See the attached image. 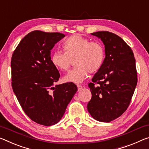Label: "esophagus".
I'll return each instance as SVG.
<instances>
[{
  "instance_id": "esophagus-1",
  "label": "esophagus",
  "mask_w": 149,
  "mask_h": 149,
  "mask_svg": "<svg viewBox=\"0 0 149 149\" xmlns=\"http://www.w3.org/2000/svg\"><path fill=\"white\" fill-rule=\"evenodd\" d=\"M77 89H78V91H80L81 89H82V88H83V86H81V85H77Z\"/></svg>"
}]
</instances>
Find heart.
<instances>
[{"mask_svg":"<svg viewBox=\"0 0 149 149\" xmlns=\"http://www.w3.org/2000/svg\"><path fill=\"white\" fill-rule=\"evenodd\" d=\"M62 47L64 52L53 53L51 62L57 69L67 72L75 60L76 67L64 77L65 81L81 83L87 78L89 73L97 72L104 63L105 48L99 42H91L80 35L75 34L65 39Z\"/></svg>","mask_w":149,"mask_h":149,"instance_id":"b5f03b06","label":"heart"}]
</instances>
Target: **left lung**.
Instances as JSON below:
<instances>
[{
	"mask_svg": "<svg viewBox=\"0 0 149 149\" xmlns=\"http://www.w3.org/2000/svg\"><path fill=\"white\" fill-rule=\"evenodd\" d=\"M91 34L104 44L105 58L88 84L92 96L87 108L94 119L109 123L121 116L131 103L137 84L135 58L131 47L117 34L108 31Z\"/></svg>",
	"mask_w": 149,
	"mask_h": 149,
	"instance_id": "obj_1",
	"label": "left lung"
}]
</instances>
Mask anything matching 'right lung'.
Returning <instances> with one entry per match:
<instances>
[{
	"mask_svg": "<svg viewBox=\"0 0 149 149\" xmlns=\"http://www.w3.org/2000/svg\"><path fill=\"white\" fill-rule=\"evenodd\" d=\"M64 36L34 30L23 38L12 56L14 93L27 116L42 125L60 121L77 91L72 82L54 85L60 74L51 62L50 50Z\"/></svg>",
	"mask_w": 149,
	"mask_h": 149,
	"instance_id": "obj_1",
	"label": "right lung"
}]
</instances>
